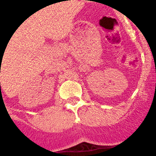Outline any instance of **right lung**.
Listing matches in <instances>:
<instances>
[{"label":"right lung","instance_id":"obj_1","mask_svg":"<svg viewBox=\"0 0 156 156\" xmlns=\"http://www.w3.org/2000/svg\"><path fill=\"white\" fill-rule=\"evenodd\" d=\"M0 88H1V83H0Z\"/></svg>","mask_w":156,"mask_h":156}]
</instances>
